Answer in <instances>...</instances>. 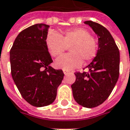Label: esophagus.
Listing matches in <instances>:
<instances>
[{
	"mask_svg": "<svg viewBox=\"0 0 130 130\" xmlns=\"http://www.w3.org/2000/svg\"><path fill=\"white\" fill-rule=\"evenodd\" d=\"M63 73H64V74H65V75H66V74H67L68 73H69L68 71H66V70H63Z\"/></svg>",
	"mask_w": 130,
	"mask_h": 130,
	"instance_id": "esophagus-1",
	"label": "esophagus"
}]
</instances>
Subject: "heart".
Listing matches in <instances>:
<instances>
[{"label": "heart", "mask_w": 130, "mask_h": 130, "mask_svg": "<svg viewBox=\"0 0 130 130\" xmlns=\"http://www.w3.org/2000/svg\"><path fill=\"white\" fill-rule=\"evenodd\" d=\"M46 46L53 57L61 56L67 47H70L71 53L58 58L55 63L58 68L67 71L80 67L83 60H92L98 51L96 40L83 28L69 30L61 35L56 32L49 34L46 38Z\"/></svg>", "instance_id": "b5f03b06"}]
</instances>
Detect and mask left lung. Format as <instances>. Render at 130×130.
<instances>
[{
  "mask_svg": "<svg viewBox=\"0 0 130 130\" xmlns=\"http://www.w3.org/2000/svg\"><path fill=\"white\" fill-rule=\"evenodd\" d=\"M98 38L96 56L86 68L88 72H76L72 85L73 96L78 104L94 108L102 104L112 92L119 75V51L111 33L100 24L86 21Z\"/></svg>",
  "mask_w": 130,
  "mask_h": 130,
  "instance_id": "8db88e82",
  "label": "left lung"
}]
</instances>
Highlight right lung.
<instances>
[{
    "instance_id": "obj_1",
    "label": "right lung",
    "mask_w": 130,
    "mask_h": 130,
    "mask_svg": "<svg viewBox=\"0 0 130 130\" xmlns=\"http://www.w3.org/2000/svg\"><path fill=\"white\" fill-rule=\"evenodd\" d=\"M49 26L36 24L18 35L10 51L11 76L23 98L33 106L43 107L56 99L64 74L50 66L46 46Z\"/></svg>"
}]
</instances>
